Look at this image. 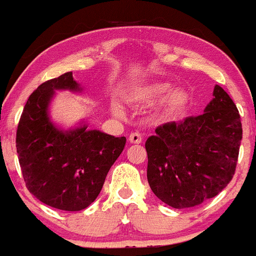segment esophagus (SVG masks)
Segmentation results:
<instances>
[{
  "instance_id": "1",
  "label": "esophagus",
  "mask_w": 256,
  "mask_h": 256,
  "mask_svg": "<svg viewBox=\"0 0 256 256\" xmlns=\"http://www.w3.org/2000/svg\"><path fill=\"white\" fill-rule=\"evenodd\" d=\"M128 142L131 144H140L142 142V138L139 132H132L130 134V136H128Z\"/></svg>"
}]
</instances>
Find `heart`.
I'll list each match as a JSON object with an SVG mask.
<instances>
[{"instance_id": "heart-1", "label": "heart", "mask_w": 256, "mask_h": 256, "mask_svg": "<svg viewBox=\"0 0 256 256\" xmlns=\"http://www.w3.org/2000/svg\"><path fill=\"white\" fill-rule=\"evenodd\" d=\"M163 98V114L170 118L181 116L191 103V96L186 89L177 88L172 90V84L168 82H153L145 84L136 89L132 96L135 102L142 103L160 102ZM116 111L120 112L118 108H116Z\"/></svg>"}]
</instances>
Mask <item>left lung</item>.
Listing matches in <instances>:
<instances>
[{
  "label": "left lung",
  "mask_w": 256,
  "mask_h": 256,
  "mask_svg": "<svg viewBox=\"0 0 256 256\" xmlns=\"http://www.w3.org/2000/svg\"><path fill=\"white\" fill-rule=\"evenodd\" d=\"M199 116L163 124L148 138L146 177L158 199L191 208L218 195L234 177L242 139L238 110L220 85Z\"/></svg>",
  "instance_id": "left-lung-1"
}]
</instances>
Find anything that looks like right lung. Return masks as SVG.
Segmentation results:
<instances>
[{
	"mask_svg": "<svg viewBox=\"0 0 256 256\" xmlns=\"http://www.w3.org/2000/svg\"><path fill=\"white\" fill-rule=\"evenodd\" d=\"M79 92L72 72L43 82L30 94L16 131V150L25 185L42 202L78 212L100 195L110 168L122 153L126 138L86 125L64 131L48 116L54 90Z\"/></svg>",
	"mask_w": 256,
	"mask_h": 256,
	"instance_id": "right-lung-1",
	"label": "right lung"
}]
</instances>
